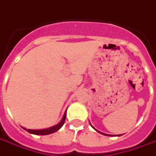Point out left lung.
I'll return each mask as SVG.
<instances>
[{"mask_svg":"<svg viewBox=\"0 0 156 156\" xmlns=\"http://www.w3.org/2000/svg\"><path fill=\"white\" fill-rule=\"evenodd\" d=\"M89 123H90V122H89ZM91 126L92 127H93V125H92L91 124ZM94 128V127H93ZM95 130L97 131V132H98V133H99V134H104V135H106V136H114V135H113V134H105V133H103V132H100V131H98V130H97V129H94ZM121 135V134H120ZM120 135H119H119H116V136H120Z\"/></svg>","mask_w":156,"mask_h":156,"instance_id":"left-lung-1","label":"left lung"}]
</instances>
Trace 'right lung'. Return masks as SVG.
I'll list each match as a JSON object with an SVG mask.
<instances>
[{"label": "right lung", "instance_id": "right-lung-1", "mask_svg": "<svg viewBox=\"0 0 156 156\" xmlns=\"http://www.w3.org/2000/svg\"><path fill=\"white\" fill-rule=\"evenodd\" d=\"M66 114H67V110L65 111L64 115H63V117L62 119V120L58 123V124H56L54 126H51L50 128H48V129H27L26 128H23L25 130H27L28 133L32 134H37V135H46V134H52V133H55L56 131H58V129H60L62 128V126L63 125L65 122V119H66Z\"/></svg>", "mask_w": 156, "mask_h": 156}]
</instances>
